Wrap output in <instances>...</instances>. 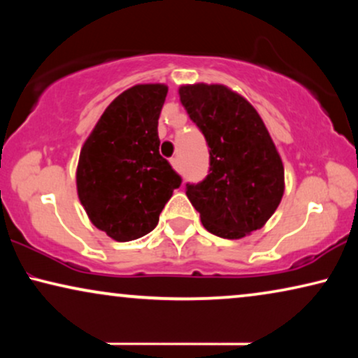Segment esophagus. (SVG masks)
<instances>
[{"instance_id": "obj_1", "label": "esophagus", "mask_w": 358, "mask_h": 358, "mask_svg": "<svg viewBox=\"0 0 358 358\" xmlns=\"http://www.w3.org/2000/svg\"><path fill=\"white\" fill-rule=\"evenodd\" d=\"M171 166H173V168H174L176 171H179V159H178V158L171 159Z\"/></svg>"}]
</instances>
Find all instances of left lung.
<instances>
[{
  "label": "left lung",
  "instance_id": "obj_1",
  "mask_svg": "<svg viewBox=\"0 0 358 358\" xmlns=\"http://www.w3.org/2000/svg\"><path fill=\"white\" fill-rule=\"evenodd\" d=\"M179 97L210 148V174L185 192L200 222L227 239L261 229L285 192L282 158L261 115L224 85H182Z\"/></svg>",
  "mask_w": 358,
  "mask_h": 358
}]
</instances>
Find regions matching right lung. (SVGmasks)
<instances>
[{"label":"right lung","mask_w":358,"mask_h":358,"mask_svg":"<svg viewBox=\"0 0 358 358\" xmlns=\"http://www.w3.org/2000/svg\"><path fill=\"white\" fill-rule=\"evenodd\" d=\"M163 83L135 85L107 106L83 145L76 190L91 223L119 243L155 229L180 178L159 155Z\"/></svg>","instance_id":"1"}]
</instances>
